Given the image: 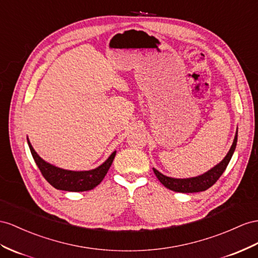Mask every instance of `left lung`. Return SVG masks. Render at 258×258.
Masks as SVG:
<instances>
[{
	"instance_id": "8db88e82",
	"label": "left lung",
	"mask_w": 258,
	"mask_h": 258,
	"mask_svg": "<svg viewBox=\"0 0 258 258\" xmlns=\"http://www.w3.org/2000/svg\"><path fill=\"white\" fill-rule=\"evenodd\" d=\"M236 142H237V132L235 134L232 146H231L228 155L224 157V159L219 164H217L216 167L209 170L208 172L204 173L203 175L196 176V177H189V179H173V177L163 175L156 169H154V172L162 185H164L171 190H173V192H179V193L203 192V190H206L209 187L213 186L214 184L219 180V177L222 175L224 170L227 169L228 164L235 150Z\"/></svg>"
}]
</instances>
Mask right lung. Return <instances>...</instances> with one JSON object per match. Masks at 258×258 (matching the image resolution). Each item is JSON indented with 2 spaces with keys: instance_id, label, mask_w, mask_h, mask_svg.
Listing matches in <instances>:
<instances>
[{
  "instance_id": "add662e5",
  "label": "right lung",
  "mask_w": 258,
  "mask_h": 258,
  "mask_svg": "<svg viewBox=\"0 0 258 258\" xmlns=\"http://www.w3.org/2000/svg\"><path fill=\"white\" fill-rule=\"evenodd\" d=\"M27 142L29 145L32 158H34V160L44 179L56 189L69 190V192H84V190L92 189L96 187L98 184H100L105 174H107L112 162H113L116 154L114 151V153L112 154L100 167H98L94 170L70 171L56 168L42 160L41 158L37 155L35 149L32 148L28 138Z\"/></svg>"
}]
</instances>
